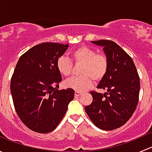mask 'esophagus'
<instances>
[{"label":"esophagus","mask_w":152,"mask_h":152,"mask_svg":"<svg viewBox=\"0 0 152 152\" xmlns=\"http://www.w3.org/2000/svg\"><path fill=\"white\" fill-rule=\"evenodd\" d=\"M81 94H82V93H80V92H78V91H76L75 92V96H76V97H78V96H81Z\"/></svg>","instance_id":"34e87169"}]
</instances>
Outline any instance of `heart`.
<instances>
[{
  "mask_svg": "<svg viewBox=\"0 0 152 152\" xmlns=\"http://www.w3.org/2000/svg\"><path fill=\"white\" fill-rule=\"evenodd\" d=\"M71 57L76 64H82L79 73L81 76L73 77L65 82V87L78 92L88 90L93 80H102L108 70L109 62L107 56L99 54L87 46H81L73 50ZM56 68L62 76L68 77L72 73L73 64L66 56H61L56 62Z\"/></svg>",
  "mask_w": 152,
  "mask_h": 152,
  "instance_id": "1",
  "label": "heart"
}]
</instances>
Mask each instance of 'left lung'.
<instances>
[{"label": "left lung", "instance_id": "obj_1", "mask_svg": "<svg viewBox=\"0 0 152 152\" xmlns=\"http://www.w3.org/2000/svg\"><path fill=\"white\" fill-rule=\"evenodd\" d=\"M91 42L103 47L108 59L107 74L97 86L107 92H90L93 102L85 110L95 126L110 131L122 126L134 113L138 103L140 79L132 59L118 44L105 39Z\"/></svg>", "mask_w": 152, "mask_h": 152}]
</instances>
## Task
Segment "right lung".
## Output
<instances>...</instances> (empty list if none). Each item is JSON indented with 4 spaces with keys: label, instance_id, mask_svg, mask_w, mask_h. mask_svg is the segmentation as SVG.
I'll return each mask as SVG.
<instances>
[{
    "label": "right lung",
    "instance_id": "obj_1",
    "mask_svg": "<svg viewBox=\"0 0 152 152\" xmlns=\"http://www.w3.org/2000/svg\"><path fill=\"white\" fill-rule=\"evenodd\" d=\"M68 44L43 42L20 57L11 79V93L18 117L28 129L48 133L56 129L74 97L71 88L58 90L62 76L58 59Z\"/></svg>",
    "mask_w": 152,
    "mask_h": 152
}]
</instances>
